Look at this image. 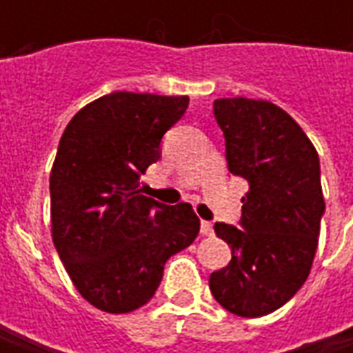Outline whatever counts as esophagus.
I'll list each match as a JSON object with an SVG mask.
<instances>
[{
	"label": "esophagus",
	"mask_w": 353,
	"mask_h": 353,
	"mask_svg": "<svg viewBox=\"0 0 353 353\" xmlns=\"http://www.w3.org/2000/svg\"><path fill=\"white\" fill-rule=\"evenodd\" d=\"M200 232H202L204 236H212V234H214V225L210 221H202L200 223Z\"/></svg>",
	"instance_id": "34e87169"
}]
</instances>
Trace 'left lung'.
Wrapping results in <instances>:
<instances>
[{"label":"left lung","instance_id":"left-lung-1","mask_svg":"<svg viewBox=\"0 0 353 353\" xmlns=\"http://www.w3.org/2000/svg\"><path fill=\"white\" fill-rule=\"evenodd\" d=\"M232 176L250 183L242 229L215 223L232 250L210 276L215 301L236 316L278 310L308 278L325 212L319 159L303 128L276 103L252 98L214 101Z\"/></svg>","mask_w":353,"mask_h":353}]
</instances>
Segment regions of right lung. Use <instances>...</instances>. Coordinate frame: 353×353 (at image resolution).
Listing matches in <instances>:
<instances>
[{
    "label": "right lung",
    "instance_id": "obj_1",
    "mask_svg": "<svg viewBox=\"0 0 353 353\" xmlns=\"http://www.w3.org/2000/svg\"><path fill=\"white\" fill-rule=\"evenodd\" d=\"M189 96L111 92L75 113L50 170L52 242L81 296L109 314L151 301L164 263L194 242L191 204L139 194V177L161 159L162 136Z\"/></svg>",
    "mask_w": 353,
    "mask_h": 353
}]
</instances>
